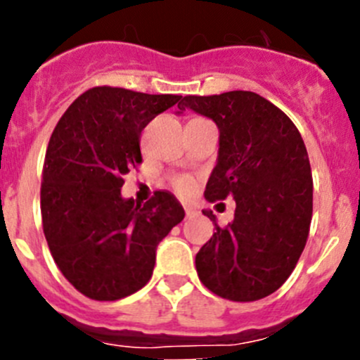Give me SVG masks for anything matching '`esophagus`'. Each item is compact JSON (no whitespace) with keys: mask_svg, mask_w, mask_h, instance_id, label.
Here are the masks:
<instances>
[{"mask_svg":"<svg viewBox=\"0 0 360 360\" xmlns=\"http://www.w3.org/2000/svg\"><path fill=\"white\" fill-rule=\"evenodd\" d=\"M184 212H186V217H193L195 214H197V210H195L191 205H184Z\"/></svg>","mask_w":360,"mask_h":360,"instance_id":"esophagus-1","label":"esophagus"}]
</instances>
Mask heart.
Returning a JSON list of instances; mask_svg holds the SVG:
<instances>
[{
	"instance_id": "heart-1",
	"label": "heart",
	"mask_w": 360,
	"mask_h": 360,
	"mask_svg": "<svg viewBox=\"0 0 360 360\" xmlns=\"http://www.w3.org/2000/svg\"><path fill=\"white\" fill-rule=\"evenodd\" d=\"M174 188H176L177 193H181V195L191 193V190H193V179L188 176L177 177V179L174 181Z\"/></svg>"
}]
</instances>
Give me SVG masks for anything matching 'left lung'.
I'll return each instance as SVG.
<instances>
[{
	"mask_svg": "<svg viewBox=\"0 0 360 360\" xmlns=\"http://www.w3.org/2000/svg\"><path fill=\"white\" fill-rule=\"evenodd\" d=\"M177 108V115L191 110L217 125V163L203 195L237 203L233 221L226 228L216 223V233L198 250V277L226 300H261L288 281L310 231L314 184L300 130L248 90L186 96ZM203 214L216 221L212 210Z\"/></svg>",
	"mask_w": 360,
	"mask_h": 360,
	"instance_id": "8db88e82",
	"label": "left lung"
}]
</instances>
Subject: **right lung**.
<instances>
[{"label":"right lung","instance_id":"right-lung-1","mask_svg":"<svg viewBox=\"0 0 360 360\" xmlns=\"http://www.w3.org/2000/svg\"><path fill=\"white\" fill-rule=\"evenodd\" d=\"M179 101L96 86L53 129L43 165V231L59 270L90 300L115 301L144 288L158 244L184 219L169 191L144 205L120 193L123 176L143 162V129Z\"/></svg>","mask_w":360,"mask_h":360}]
</instances>
